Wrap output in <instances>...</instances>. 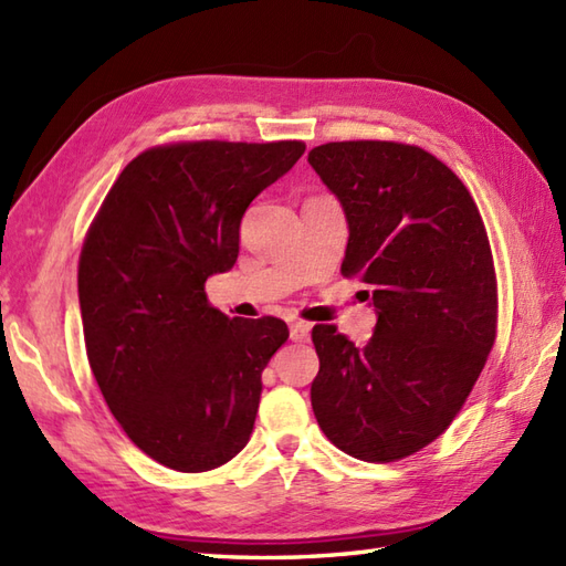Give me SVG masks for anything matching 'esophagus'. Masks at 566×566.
I'll return each mask as SVG.
<instances>
[{"mask_svg": "<svg viewBox=\"0 0 566 566\" xmlns=\"http://www.w3.org/2000/svg\"><path fill=\"white\" fill-rule=\"evenodd\" d=\"M308 333H311L308 323H304V321H292L290 323V335H292L294 343H306Z\"/></svg>", "mask_w": 566, "mask_h": 566, "instance_id": "esophagus-1", "label": "esophagus"}]
</instances>
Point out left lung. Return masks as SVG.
Returning <instances> with one entry per match:
<instances>
[{
    "mask_svg": "<svg viewBox=\"0 0 566 566\" xmlns=\"http://www.w3.org/2000/svg\"><path fill=\"white\" fill-rule=\"evenodd\" d=\"M308 163L347 219L340 272L377 311L369 343L314 326L311 406L345 454L394 462L442 436L496 340V274L462 179L436 155L391 140L326 143Z\"/></svg>",
    "mask_w": 566,
    "mask_h": 566,
    "instance_id": "8db88e82",
    "label": "left lung"
}]
</instances>
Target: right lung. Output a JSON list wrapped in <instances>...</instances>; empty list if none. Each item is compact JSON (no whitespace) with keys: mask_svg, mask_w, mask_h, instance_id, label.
I'll return each instance as SVG.
<instances>
[{"mask_svg":"<svg viewBox=\"0 0 566 566\" xmlns=\"http://www.w3.org/2000/svg\"><path fill=\"white\" fill-rule=\"evenodd\" d=\"M304 150L302 140L150 148L124 167L84 238L77 292L94 379L134 444L177 472H209L250 440L262 369L290 328L228 318L203 284L233 268L250 201Z\"/></svg>","mask_w":566,"mask_h":566,"instance_id":"right-lung-1","label":"right lung"}]
</instances>
